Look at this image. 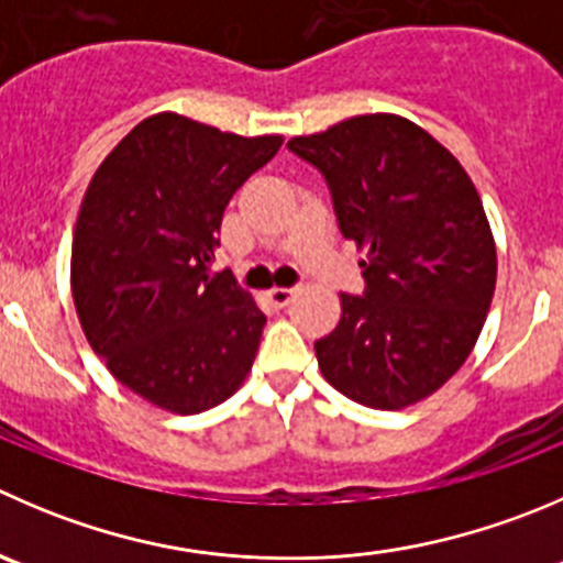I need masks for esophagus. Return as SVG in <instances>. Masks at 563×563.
Returning a JSON list of instances; mask_svg holds the SVG:
<instances>
[{"mask_svg": "<svg viewBox=\"0 0 563 563\" xmlns=\"http://www.w3.org/2000/svg\"><path fill=\"white\" fill-rule=\"evenodd\" d=\"M266 299H269L272 308H286L294 299V288H272V291H266Z\"/></svg>", "mask_w": 563, "mask_h": 563, "instance_id": "obj_1", "label": "esophagus"}]
</instances>
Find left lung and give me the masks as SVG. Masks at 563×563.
Listing matches in <instances>:
<instances>
[{
  "label": "left lung",
  "mask_w": 563,
  "mask_h": 563,
  "mask_svg": "<svg viewBox=\"0 0 563 563\" xmlns=\"http://www.w3.org/2000/svg\"><path fill=\"white\" fill-rule=\"evenodd\" d=\"M288 151L324 176L338 228L363 250V297L316 341L324 379L363 407L404 409L443 387L493 305L498 255L465 167L398 114H357Z\"/></svg>",
  "instance_id": "8db88e82"
}]
</instances>
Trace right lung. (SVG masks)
I'll return each mask as SVG.
<instances>
[{
  "label": "right lung",
  "mask_w": 563,
  "mask_h": 563,
  "mask_svg": "<svg viewBox=\"0 0 563 563\" xmlns=\"http://www.w3.org/2000/svg\"><path fill=\"white\" fill-rule=\"evenodd\" d=\"M280 145L159 112L87 187L70 250L81 330L120 385L167 412L217 407L253 368L266 316L209 266L228 200Z\"/></svg>",
  "instance_id": "1"
}]
</instances>
